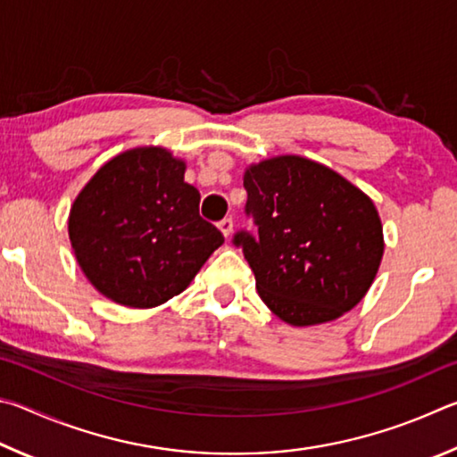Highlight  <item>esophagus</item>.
<instances>
[{
	"mask_svg": "<svg viewBox=\"0 0 457 457\" xmlns=\"http://www.w3.org/2000/svg\"><path fill=\"white\" fill-rule=\"evenodd\" d=\"M219 228L222 230L224 237H230V233H233V219H230V216H224L219 222Z\"/></svg>",
	"mask_w": 457,
	"mask_h": 457,
	"instance_id": "obj_1",
	"label": "esophagus"
}]
</instances>
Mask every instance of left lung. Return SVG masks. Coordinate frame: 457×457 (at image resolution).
<instances>
[{
    "instance_id": "left-lung-1",
    "label": "left lung",
    "mask_w": 457,
    "mask_h": 457,
    "mask_svg": "<svg viewBox=\"0 0 457 457\" xmlns=\"http://www.w3.org/2000/svg\"><path fill=\"white\" fill-rule=\"evenodd\" d=\"M257 233L238 230L265 305L303 327L341 317L370 289L383 257L371 198L331 168L301 156L265 160L245 172Z\"/></svg>"
}]
</instances>
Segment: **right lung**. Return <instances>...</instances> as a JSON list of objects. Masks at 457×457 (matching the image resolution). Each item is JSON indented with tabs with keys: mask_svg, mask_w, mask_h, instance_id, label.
<instances>
[{
	"mask_svg": "<svg viewBox=\"0 0 457 457\" xmlns=\"http://www.w3.org/2000/svg\"><path fill=\"white\" fill-rule=\"evenodd\" d=\"M164 148L112 158L70 211L71 249L104 297L148 309L182 293L224 243L198 212L200 192Z\"/></svg>",
	"mask_w": 457,
	"mask_h": 457,
	"instance_id": "add662e5",
	"label": "right lung"
}]
</instances>
